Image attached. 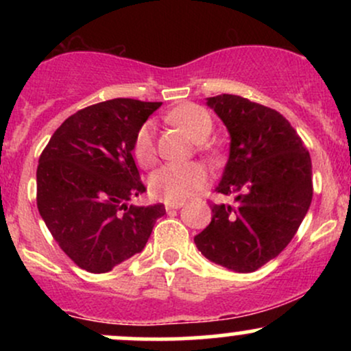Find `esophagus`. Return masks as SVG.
<instances>
[{
    "instance_id": "34e87169",
    "label": "esophagus",
    "mask_w": 351,
    "mask_h": 351,
    "mask_svg": "<svg viewBox=\"0 0 351 351\" xmlns=\"http://www.w3.org/2000/svg\"><path fill=\"white\" fill-rule=\"evenodd\" d=\"M183 206V203H170V201H167L165 203V208H167V211H171V209H178Z\"/></svg>"
}]
</instances>
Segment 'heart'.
Returning <instances> with one entry per match:
<instances>
[{
    "mask_svg": "<svg viewBox=\"0 0 351 351\" xmlns=\"http://www.w3.org/2000/svg\"><path fill=\"white\" fill-rule=\"evenodd\" d=\"M170 122L178 125L195 142H198L199 150H208L206 138L213 132V119L203 107L196 104H183L173 108L168 114ZM136 163L150 168L156 162V148L153 140V127L150 122L143 123L136 130L134 143H132ZM208 184V173L198 163L165 165L155 171L150 178V191L156 198L170 201V203H183L189 196L198 193Z\"/></svg>",
    "mask_w": 351,
    "mask_h": 351,
    "instance_id": "b5f03b06",
    "label": "heart"
}]
</instances>
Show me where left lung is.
<instances>
[{"instance_id":"obj_1","label":"left lung","mask_w":351,"mask_h":351,"mask_svg":"<svg viewBox=\"0 0 351 351\" xmlns=\"http://www.w3.org/2000/svg\"><path fill=\"white\" fill-rule=\"evenodd\" d=\"M231 135V152L215 189L234 204L211 201L213 217L196 247L213 263L254 272L287 247L313 196L312 160L279 112L241 95L208 99Z\"/></svg>"}]
</instances>
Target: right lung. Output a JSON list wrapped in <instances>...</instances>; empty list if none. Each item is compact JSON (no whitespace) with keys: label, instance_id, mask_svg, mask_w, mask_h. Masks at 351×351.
Masks as SVG:
<instances>
[{"label":"right lung","instance_id":"obj_1","mask_svg":"<svg viewBox=\"0 0 351 351\" xmlns=\"http://www.w3.org/2000/svg\"><path fill=\"white\" fill-rule=\"evenodd\" d=\"M162 102L114 99L77 110L51 136L36 173L39 215L64 254L108 272L147 244L165 204L128 206L147 191L132 143Z\"/></svg>","mask_w":351,"mask_h":351}]
</instances>
